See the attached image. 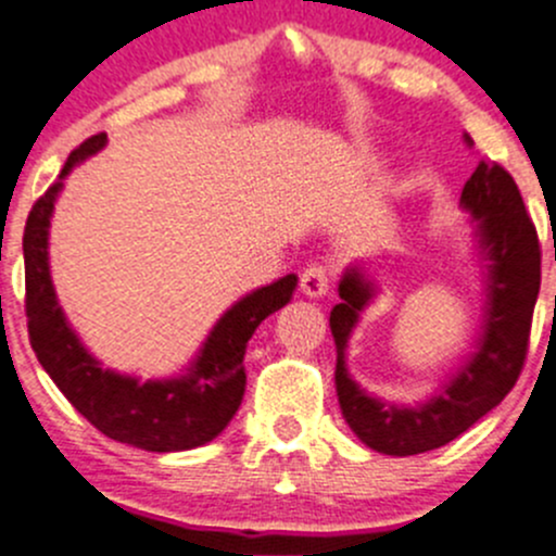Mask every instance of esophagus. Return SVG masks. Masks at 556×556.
<instances>
[{"mask_svg": "<svg viewBox=\"0 0 556 556\" xmlns=\"http://www.w3.org/2000/svg\"><path fill=\"white\" fill-rule=\"evenodd\" d=\"M328 288H330V268L319 266V263L304 268V274H301V290H304V295H309V299H323V295L328 293Z\"/></svg>", "mask_w": 556, "mask_h": 556, "instance_id": "34e87169", "label": "esophagus"}]
</instances>
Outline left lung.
<instances>
[{
    "label": "left lung",
    "mask_w": 556,
    "mask_h": 556,
    "mask_svg": "<svg viewBox=\"0 0 556 556\" xmlns=\"http://www.w3.org/2000/svg\"><path fill=\"white\" fill-rule=\"evenodd\" d=\"M473 144V139L465 137ZM459 206L473 217L476 255L484 274V323L476 352L446 384L417 406L382 401L346 371V344L377 285L361 266L339 282L341 304L330 312L336 341V392L352 433L374 452L408 457L463 435L517 384L527 357L532 309L541 290V247L514 177L501 164L481 161L465 182Z\"/></svg>",
    "instance_id": "1"
}]
</instances>
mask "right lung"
Masks as SVG:
<instances>
[{
    "instance_id": "1",
    "label": "right lung",
    "mask_w": 556,
    "mask_h": 556,
    "mask_svg": "<svg viewBox=\"0 0 556 556\" xmlns=\"http://www.w3.org/2000/svg\"><path fill=\"white\" fill-rule=\"evenodd\" d=\"M106 134L86 139L66 159L59 179L31 206L24 231L26 317L31 350L66 401L106 439L144 452H185L210 444L226 430L244 397V352L257 325L282 309L299 285L295 274L239 299L220 319L182 374L169 379L128 377L104 368L83 346L55 299L50 279L48 237L64 177L97 155Z\"/></svg>"
}]
</instances>
